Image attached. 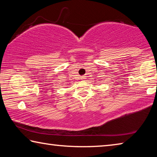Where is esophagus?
I'll list each match as a JSON object with an SVG mask.
<instances>
[{
  "mask_svg": "<svg viewBox=\"0 0 157 157\" xmlns=\"http://www.w3.org/2000/svg\"><path fill=\"white\" fill-rule=\"evenodd\" d=\"M81 79H86V76H82V77H81Z\"/></svg>",
  "mask_w": 157,
  "mask_h": 157,
  "instance_id": "1",
  "label": "esophagus"
}]
</instances>
